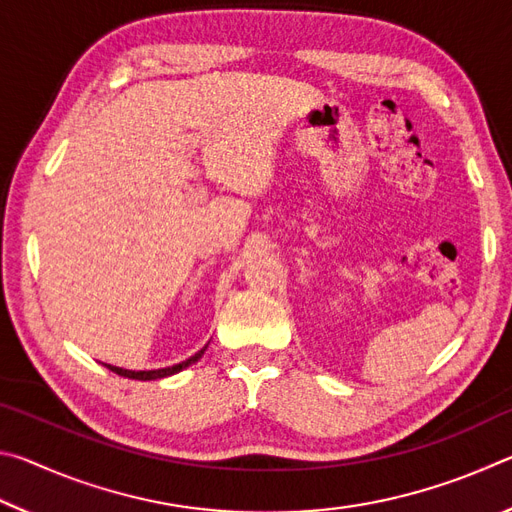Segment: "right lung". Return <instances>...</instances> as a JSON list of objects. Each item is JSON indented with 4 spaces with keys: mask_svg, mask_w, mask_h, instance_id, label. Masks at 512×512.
Instances as JSON below:
<instances>
[{
    "mask_svg": "<svg viewBox=\"0 0 512 512\" xmlns=\"http://www.w3.org/2000/svg\"><path fill=\"white\" fill-rule=\"evenodd\" d=\"M205 350H207V345H205L203 350H198V352L194 354V357H189V359L180 361V363H173V366H169V368H155V370H126V368H119V366H110V363H103V366H106V368H108V370H112V372H117V375H121V377L137 379V381H153V379L171 377V375H176V372L189 368V366H192V363H196L198 359L203 357V352H205Z\"/></svg>",
    "mask_w": 512,
    "mask_h": 512,
    "instance_id": "right-lung-1",
    "label": "right lung"
}]
</instances>
